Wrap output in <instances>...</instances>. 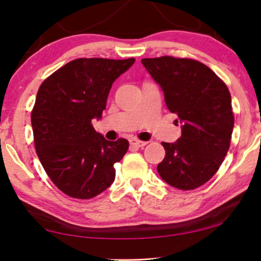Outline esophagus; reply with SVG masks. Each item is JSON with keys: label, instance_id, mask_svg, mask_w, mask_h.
Masks as SVG:
<instances>
[{"label": "esophagus", "instance_id": "esophagus-1", "mask_svg": "<svg viewBox=\"0 0 261 261\" xmlns=\"http://www.w3.org/2000/svg\"><path fill=\"white\" fill-rule=\"evenodd\" d=\"M129 144L132 146H134V147H144V146H146V144L147 142L146 141H141V140H138V139H130L129 140Z\"/></svg>", "mask_w": 261, "mask_h": 261}]
</instances>
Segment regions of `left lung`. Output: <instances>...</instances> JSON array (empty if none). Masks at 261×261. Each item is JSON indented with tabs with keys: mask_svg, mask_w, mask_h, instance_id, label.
<instances>
[{
	"mask_svg": "<svg viewBox=\"0 0 261 261\" xmlns=\"http://www.w3.org/2000/svg\"><path fill=\"white\" fill-rule=\"evenodd\" d=\"M141 63L181 123V137L173 144L163 142L166 155L156 170L171 187L194 190L217 172L229 149L234 127L230 92L197 60L164 56Z\"/></svg>",
	"mask_w": 261,
	"mask_h": 261,
	"instance_id": "8db88e82",
	"label": "left lung"
}]
</instances>
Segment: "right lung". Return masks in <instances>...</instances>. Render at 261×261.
I'll list each match as a JSON object with an SVG mask.
<instances>
[{
    "instance_id": "right-lung-1",
    "label": "right lung",
    "mask_w": 261,
    "mask_h": 261,
    "mask_svg": "<svg viewBox=\"0 0 261 261\" xmlns=\"http://www.w3.org/2000/svg\"><path fill=\"white\" fill-rule=\"evenodd\" d=\"M134 58H80L46 78L32 110L34 146L53 184L70 197L89 199L115 179L114 164L126 154V139L106 140L92 127L116 78Z\"/></svg>"
}]
</instances>
